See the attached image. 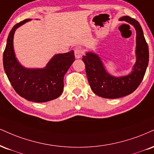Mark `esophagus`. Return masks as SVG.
Returning a JSON list of instances; mask_svg holds the SVG:
<instances>
[{
	"label": "esophagus",
	"instance_id": "1",
	"mask_svg": "<svg viewBox=\"0 0 154 154\" xmlns=\"http://www.w3.org/2000/svg\"><path fill=\"white\" fill-rule=\"evenodd\" d=\"M75 55L77 59H79L83 55V50L81 47H76L75 49Z\"/></svg>",
	"mask_w": 154,
	"mask_h": 154
}]
</instances>
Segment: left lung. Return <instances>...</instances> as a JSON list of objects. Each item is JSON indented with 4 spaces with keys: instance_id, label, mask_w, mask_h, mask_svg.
Listing matches in <instances>:
<instances>
[{
    "instance_id": "1",
    "label": "left lung",
    "mask_w": 154,
    "mask_h": 154,
    "mask_svg": "<svg viewBox=\"0 0 154 154\" xmlns=\"http://www.w3.org/2000/svg\"><path fill=\"white\" fill-rule=\"evenodd\" d=\"M119 20L133 25L136 31V62L132 72L123 77H114L106 71L97 54L87 52L82 57L92 90L100 97L109 99L122 97L134 92L142 82L149 64V47L140 23L129 16H123Z\"/></svg>"
}]
</instances>
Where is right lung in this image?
<instances>
[{
	"instance_id": "1",
	"label": "right lung",
	"mask_w": 154,
	"mask_h": 154,
	"mask_svg": "<svg viewBox=\"0 0 154 154\" xmlns=\"http://www.w3.org/2000/svg\"><path fill=\"white\" fill-rule=\"evenodd\" d=\"M31 19L14 26L9 33L3 52V67L8 80L21 97L35 103L52 100L62 95L64 76L75 59L74 51L55 54L43 69H29L18 62L14 49L15 31Z\"/></svg>"
}]
</instances>
